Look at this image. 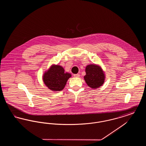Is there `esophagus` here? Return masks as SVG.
<instances>
[{
	"label": "esophagus",
	"mask_w": 146,
	"mask_h": 146,
	"mask_svg": "<svg viewBox=\"0 0 146 146\" xmlns=\"http://www.w3.org/2000/svg\"><path fill=\"white\" fill-rule=\"evenodd\" d=\"M74 77H79L80 76V74H74L73 75Z\"/></svg>",
	"instance_id": "34e87169"
}]
</instances>
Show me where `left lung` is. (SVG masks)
I'll return each instance as SVG.
<instances>
[{
  "instance_id": "1",
  "label": "left lung",
  "mask_w": 146,
  "mask_h": 146,
  "mask_svg": "<svg viewBox=\"0 0 146 146\" xmlns=\"http://www.w3.org/2000/svg\"><path fill=\"white\" fill-rule=\"evenodd\" d=\"M85 72L84 79L91 88H98L104 83V73L100 67L95 64L88 65L86 67Z\"/></svg>"
}]
</instances>
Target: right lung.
<instances>
[{
  "mask_svg": "<svg viewBox=\"0 0 146 146\" xmlns=\"http://www.w3.org/2000/svg\"><path fill=\"white\" fill-rule=\"evenodd\" d=\"M71 76L60 66H52L43 76V81L49 89L60 91L62 90Z\"/></svg>",
  "mask_w": 146,
  "mask_h": 146,
  "instance_id": "right-lung-1",
  "label": "right lung"
}]
</instances>
